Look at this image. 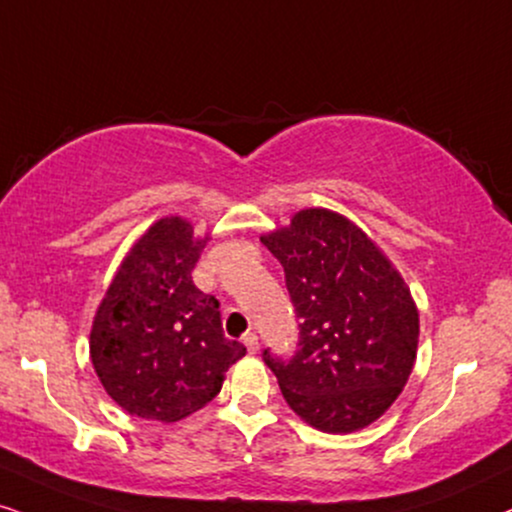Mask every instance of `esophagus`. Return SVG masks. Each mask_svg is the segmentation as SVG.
Instances as JSON below:
<instances>
[{"label":"esophagus","instance_id":"obj_1","mask_svg":"<svg viewBox=\"0 0 512 512\" xmlns=\"http://www.w3.org/2000/svg\"><path fill=\"white\" fill-rule=\"evenodd\" d=\"M243 345L248 347L250 354H255L257 347H260V338H257L255 333H248V335H245V338H243Z\"/></svg>","mask_w":512,"mask_h":512}]
</instances>
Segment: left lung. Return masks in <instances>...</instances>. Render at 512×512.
Returning <instances> with one entry per match:
<instances>
[{
    "label": "left lung",
    "mask_w": 512,
    "mask_h": 512,
    "mask_svg": "<svg viewBox=\"0 0 512 512\" xmlns=\"http://www.w3.org/2000/svg\"><path fill=\"white\" fill-rule=\"evenodd\" d=\"M286 271L300 340L290 359L264 349L288 406L316 430L347 435L378 420L409 380L418 309L383 250L326 208L300 210L262 236Z\"/></svg>",
    "instance_id": "8db88e82"
}]
</instances>
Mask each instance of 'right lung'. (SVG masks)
<instances>
[{
    "label": "right lung",
    "instance_id": "1",
    "mask_svg": "<svg viewBox=\"0 0 512 512\" xmlns=\"http://www.w3.org/2000/svg\"><path fill=\"white\" fill-rule=\"evenodd\" d=\"M205 241L186 219H158L127 252L96 309L94 371L132 416L163 423L191 416L245 357L241 342L224 338L219 302L191 278Z\"/></svg>",
    "mask_w": 512,
    "mask_h": 512
}]
</instances>
